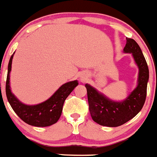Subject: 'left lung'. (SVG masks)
Segmentation results:
<instances>
[{"instance_id":"1","label":"left lung","mask_w":157,"mask_h":157,"mask_svg":"<svg viewBox=\"0 0 157 157\" xmlns=\"http://www.w3.org/2000/svg\"><path fill=\"white\" fill-rule=\"evenodd\" d=\"M123 50L125 53H132L139 68L137 87L124 101H111L89 84H85L91 116L94 122L101 126L109 127L122 126L138 114L146 99L149 73L142 51L135 41L129 38H126V44Z\"/></svg>"}]
</instances>
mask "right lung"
Segmentation results:
<instances>
[{
	"mask_svg": "<svg viewBox=\"0 0 157 157\" xmlns=\"http://www.w3.org/2000/svg\"><path fill=\"white\" fill-rule=\"evenodd\" d=\"M13 54L11 56L9 62L5 87L7 99L12 108L24 122L31 126L45 127L56 123L62 114V107L65 99L73 92L75 87L77 86V80L64 84L50 99L43 103L33 106L24 104L15 97L10 89L9 73L12 69Z\"/></svg>",
	"mask_w": 157,
	"mask_h": 157,
	"instance_id": "add662e5",
	"label": "right lung"
}]
</instances>
